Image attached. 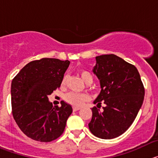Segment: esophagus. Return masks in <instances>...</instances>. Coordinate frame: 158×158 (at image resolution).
Returning a JSON list of instances; mask_svg holds the SVG:
<instances>
[{"label":"esophagus","mask_w":158,"mask_h":158,"mask_svg":"<svg viewBox=\"0 0 158 158\" xmlns=\"http://www.w3.org/2000/svg\"><path fill=\"white\" fill-rule=\"evenodd\" d=\"M80 109H81L80 107H73V110L74 111H78V110H80Z\"/></svg>","instance_id":"1"}]
</instances>
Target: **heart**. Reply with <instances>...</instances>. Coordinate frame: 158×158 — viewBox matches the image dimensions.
Segmentation results:
<instances>
[{"instance_id": "obj_1", "label": "heart", "mask_w": 158, "mask_h": 158, "mask_svg": "<svg viewBox=\"0 0 158 158\" xmlns=\"http://www.w3.org/2000/svg\"><path fill=\"white\" fill-rule=\"evenodd\" d=\"M80 76L81 77L82 80L85 82L86 84L89 82H93V76L89 71L85 70V69H81L80 71ZM66 81V76H65L62 79V85H64ZM88 100V96L85 94H79V93H67L65 96V100L68 103V104H71L75 107H80L83 104L85 101Z\"/></svg>"}]
</instances>
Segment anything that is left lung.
<instances>
[{"mask_svg": "<svg viewBox=\"0 0 158 158\" xmlns=\"http://www.w3.org/2000/svg\"><path fill=\"white\" fill-rule=\"evenodd\" d=\"M93 73L100 80V95L94 101L104 111L92 108L90 131L103 139L120 136L133 123L143 103L145 89L136 67L115 54L96 57Z\"/></svg>", "mask_w": 158, "mask_h": 158, "instance_id": "left-lung-1", "label": "left lung"}]
</instances>
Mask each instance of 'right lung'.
<instances>
[{"mask_svg": "<svg viewBox=\"0 0 158 158\" xmlns=\"http://www.w3.org/2000/svg\"><path fill=\"white\" fill-rule=\"evenodd\" d=\"M69 63L57 58L35 60L12 79V115L19 129L33 140L49 142L63 133L72 107L64 101L61 107L53 106L48 96L59 89Z\"/></svg>", "mask_w": 158, "mask_h": 158, "instance_id": "1", "label": "right lung"}]
</instances>
